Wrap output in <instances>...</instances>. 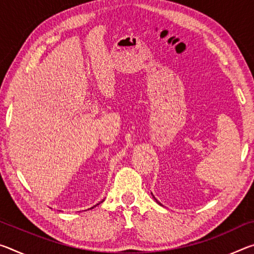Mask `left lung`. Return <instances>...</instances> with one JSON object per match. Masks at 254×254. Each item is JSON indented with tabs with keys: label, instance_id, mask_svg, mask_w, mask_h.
<instances>
[{
	"label": "left lung",
	"instance_id": "obj_1",
	"mask_svg": "<svg viewBox=\"0 0 254 254\" xmlns=\"http://www.w3.org/2000/svg\"><path fill=\"white\" fill-rule=\"evenodd\" d=\"M151 195H152V192H151ZM152 196H153V195H152ZM153 198H154V199H156V197H153ZM156 201H157V203H159V201H158L157 199H156Z\"/></svg>",
	"mask_w": 254,
	"mask_h": 254
}]
</instances>
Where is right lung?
<instances>
[{
  "mask_svg": "<svg viewBox=\"0 0 254 254\" xmlns=\"http://www.w3.org/2000/svg\"><path fill=\"white\" fill-rule=\"evenodd\" d=\"M103 200H104V199H103ZM103 200H102V201H103ZM102 201H100V203H102ZM100 203H98V204H100ZM98 204H96V205H98ZM96 205H95V206H96ZM95 206H93V207H92V208H94V207H95Z\"/></svg>",
  "mask_w": 254,
  "mask_h": 254,
  "instance_id": "obj_1",
  "label": "right lung"
}]
</instances>
